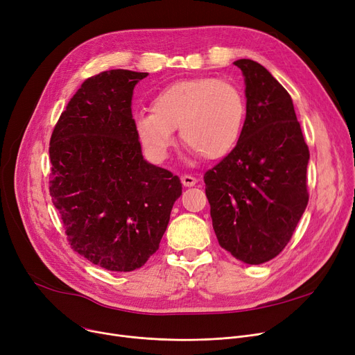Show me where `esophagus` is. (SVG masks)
Listing matches in <instances>:
<instances>
[{"mask_svg":"<svg viewBox=\"0 0 355 355\" xmlns=\"http://www.w3.org/2000/svg\"><path fill=\"white\" fill-rule=\"evenodd\" d=\"M181 182H182L184 187H193V185H196L198 182V180L196 177H191V175H182Z\"/></svg>","mask_w":355,"mask_h":355,"instance_id":"1","label":"esophagus"}]
</instances>
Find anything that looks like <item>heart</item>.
I'll list each match as a JSON object with an SVG mask.
<instances>
[{"label": "heart", "instance_id": "b5f03b06", "mask_svg": "<svg viewBox=\"0 0 355 355\" xmlns=\"http://www.w3.org/2000/svg\"><path fill=\"white\" fill-rule=\"evenodd\" d=\"M246 118L243 93L227 80L196 78L164 87L153 99V112L141 110L134 118L139 142L148 155L161 161L175 141L202 158L229 155L240 141Z\"/></svg>", "mask_w": 355, "mask_h": 355}]
</instances>
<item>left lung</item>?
Wrapping results in <instances>:
<instances>
[{
	"instance_id": "left-lung-1",
	"label": "left lung",
	"mask_w": 355,
	"mask_h": 355,
	"mask_svg": "<svg viewBox=\"0 0 355 355\" xmlns=\"http://www.w3.org/2000/svg\"><path fill=\"white\" fill-rule=\"evenodd\" d=\"M234 64L246 86L243 132L204 182L220 246L260 265L284 250L306 209L309 151L285 87L250 59Z\"/></svg>"
}]
</instances>
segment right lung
Masks as SVG:
<instances>
[{"mask_svg": "<svg viewBox=\"0 0 355 355\" xmlns=\"http://www.w3.org/2000/svg\"><path fill=\"white\" fill-rule=\"evenodd\" d=\"M148 73L115 69L83 82L50 139V194L67 240L93 265L130 272L166 230L180 178L144 159L134 87Z\"/></svg>", "mask_w": 355, "mask_h": 355, "instance_id": "1", "label": "right lung"}]
</instances>
